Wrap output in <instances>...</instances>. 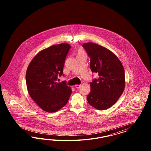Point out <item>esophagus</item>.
<instances>
[{
	"mask_svg": "<svg viewBox=\"0 0 151 151\" xmlns=\"http://www.w3.org/2000/svg\"><path fill=\"white\" fill-rule=\"evenodd\" d=\"M80 87H81V85H75V87L76 88H79Z\"/></svg>",
	"mask_w": 151,
	"mask_h": 151,
	"instance_id": "1",
	"label": "esophagus"
}]
</instances>
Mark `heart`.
Returning a JSON list of instances; mask_svg holds the SVG:
<instances>
[{
	"instance_id": "b5f03b06",
	"label": "heart",
	"mask_w": 151,
	"mask_h": 151,
	"mask_svg": "<svg viewBox=\"0 0 151 151\" xmlns=\"http://www.w3.org/2000/svg\"><path fill=\"white\" fill-rule=\"evenodd\" d=\"M85 52L83 50V49L80 47L78 49V52H77V56H80V55H85Z\"/></svg>"
}]
</instances>
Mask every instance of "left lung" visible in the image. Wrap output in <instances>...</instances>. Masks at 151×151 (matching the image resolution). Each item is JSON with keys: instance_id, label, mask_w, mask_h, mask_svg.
Instances as JSON below:
<instances>
[{"instance_id": "obj_1", "label": "left lung", "mask_w": 151, "mask_h": 151, "mask_svg": "<svg viewBox=\"0 0 151 151\" xmlns=\"http://www.w3.org/2000/svg\"><path fill=\"white\" fill-rule=\"evenodd\" d=\"M82 46L90 58L92 72L99 76L90 83L87 101L97 110H106L114 105L124 92V66L117 56L104 46L93 42L84 43Z\"/></svg>"}]
</instances>
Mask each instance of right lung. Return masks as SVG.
<instances>
[{
    "mask_svg": "<svg viewBox=\"0 0 151 151\" xmlns=\"http://www.w3.org/2000/svg\"><path fill=\"white\" fill-rule=\"evenodd\" d=\"M71 46L62 43L39 52L26 72L27 91L37 105L47 112H55L66 105L72 93L65 82H57L63 74L65 61Z\"/></svg>",
    "mask_w": 151,
    "mask_h": 151,
    "instance_id": "obj_1",
    "label": "right lung"
}]
</instances>
